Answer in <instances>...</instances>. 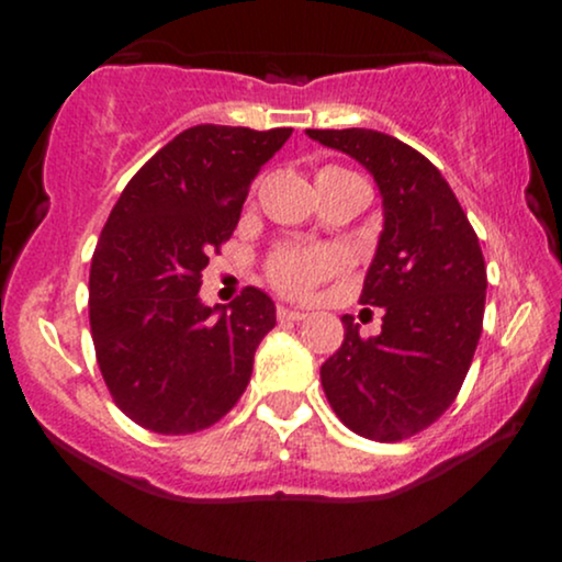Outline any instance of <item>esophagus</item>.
Masks as SVG:
<instances>
[{
  "label": "esophagus",
  "instance_id": "obj_1",
  "mask_svg": "<svg viewBox=\"0 0 562 562\" xmlns=\"http://www.w3.org/2000/svg\"><path fill=\"white\" fill-rule=\"evenodd\" d=\"M277 319H280V322H301V319H306V314L299 312V308L277 306Z\"/></svg>",
  "mask_w": 562,
  "mask_h": 562
}]
</instances>
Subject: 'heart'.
Masks as SVG:
<instances>
[{
    "label": "heart",
    "instance_id": "b5f03b06",
    "mask_svg": "<svg viewBox=\"0 0 562 562\" xmlns=\"http://www.w3.org/2000/svg\"><path fill=\"white\" fill-rule=\"evenodd\" d=\"M344 169H327L319 171V177H344ZM317 177V179H319ZM348 259L344 250L338 248H301V245H285V248L274 250L269 259V280L274 282L282 293L288 295H308L327 277L344 272Z\"/></svg>",
    "mask_w": 562,
    "mask_h": 562
}]
</instances>
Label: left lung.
Masks as SVG:
<instances>
[{
	"mask_svg": "<svg viewBox=\"0 0 562 562\" xmlns=\"http://www.w3.org/2000/svg\"><path fill=\"white\" fill-rule=\"evenodd\" d=\"M319 145L359 160L383 198V232L362 303L383 308V330L359 335L322 364L335 415L372 441L420 434L449 409L481 338L486 263L460 200L428 158L375 128H306Z\"/></svg>",
	"mask_w": 562,
	"mask_h": 562,
	"instance_id": "1",
	"label": "left lung"
}]
</instances>
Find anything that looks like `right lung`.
<instances>
[{
	"instance_id": "right-lung-1",
	"label": "right lung",
	"mask_w": 562,
	"mask_h": 562,
	"mask_svg": "<svg viewBox=\"0 0 562 562\" xmlns=\"http://www.w3.org/2000/svg\"><path fill=\"white\" fill-rule=\"evenodd\" d=\"M290 134L184 128L113 205L89 272V325L113 402L142 428L195 434L243 396L256 348L277 322L274 301L245 288L229 306H205L200 274Z\"/></svg>"
}]
</instances>
